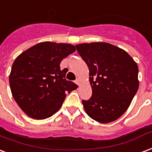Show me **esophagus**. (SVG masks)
I'll use <instances>...</instances> for the list:
<instances>
[{
  "label": "esophagus",
  "mask_w": 152,
  "mask_h": 152,
  "mask_svg": "<svg viewBox=\"0 0 152 152\" xmlns=\"http://www.w3.org/2000/svg\"><path fill=\"white\" fill-rule=\"evenodd\" d=\"M75 83H76V85H80V80L79 78H77V79H76V80H75Z\"/></svg>",
  "instance_id": "esophagus-1"
}]
</instances>
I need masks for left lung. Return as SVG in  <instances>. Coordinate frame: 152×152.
Returning <instances> with one entry per match:
<instances>
[{
	"mask_svg": "<svg viewBox=\"0 0 152 152\" xmlns=\"http://www.w3.org/2000/svg\"><path fill=\"white\" fill-rule=\"evenodd\" d=\"M89 69L93 94L82 103L91 118L115 121L126 111L139 88V67L129 54L107 42L76 45Z\"/></svg>",
	"mask_w": 152,
	"mask_h": 152,
	"instance_id": "left-lung-1",
	"label": "left lung"
}]
</instances>
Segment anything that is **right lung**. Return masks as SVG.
Masks as SVG:
<instances>
[{
	"mask_svg": "<svg viewBox=\"0 0 152 152\" xmlns=\"http://www.w3.org/2000/svg\"><path fill=\"white\" fill-rule=\"evenodd\" d=\"M76 50L68 43L44 42L29 48L14 60L10 75L11 92L17 104L28 116L45 119L61 107L66 97L78 86L65 79L60 70L63 59Z\"/></svg>",
	"mask_w": 152,
	"mask_h": 152,
	"instance_id": "add662e5",
	"label": "right lung"
}]
</instances>
